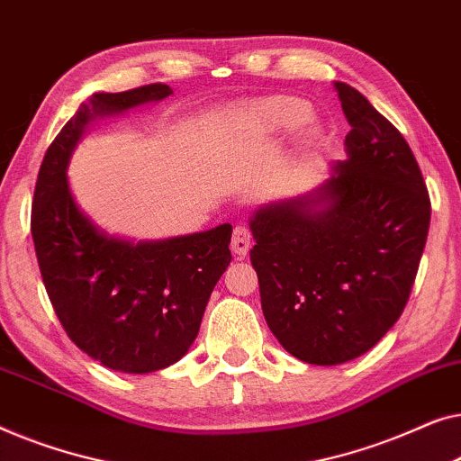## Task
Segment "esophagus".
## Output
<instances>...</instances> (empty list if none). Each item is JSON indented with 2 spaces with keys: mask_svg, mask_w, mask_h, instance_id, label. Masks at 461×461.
Instances as JSON below:
<instances>
[{
  "mask_svg": "<svg viewBox=\"0 0 461 461\" xmlns=\"http://www.w3.org/2000/svg\"><path fill=\"white\" fill-rule=\"evenodd\" d=\"M252 244V233L249 228H244V225H236L231 233V250L236 252V255L244 257L246 252H249Z\"/></svg>",
  "mask_w": 461,
  "mask_h": 461,
  "instance_id": "1",
  "label": "esophagus"
}]
</instances>
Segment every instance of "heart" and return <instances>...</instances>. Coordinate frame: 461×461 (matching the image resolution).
Here are the masks:
<instances>
[{
	"instance_id": "obj_1",
	"label": "heart",
	"mask_w": 461,
	"mask_h": 461,
	"mask_svg": "<svg viewBox=\"0 0 461 461\" xmlns=\"http://www.w3.org/2000/svg\"><path fill=\"white\" fill-rule=\"evenodd\" d=\"M309 106L298 98H271L252 108V119L265 129H290L303 122Z\"/></svg>"
}]
</instances>
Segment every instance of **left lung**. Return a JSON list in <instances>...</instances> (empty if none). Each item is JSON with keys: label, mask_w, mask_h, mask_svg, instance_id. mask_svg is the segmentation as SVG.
<instances>
[{"label": "left lung", "mask_w": 461, "mask_h": 461, "mask_svg": "<svg viewBox=\"0 0 461 461\" xmlns=\"http://www.w3.org/2000/svg\"><path fill=\"white\" fill-rule=\"evenodd\" d=\"M351 131L347 160L311 196L250 221L267 326L290 355L339 366L369 351L403 313L430 228V196L399 129L336 81Z\"/></svg>", "instance_id": "1"}]
</instances>
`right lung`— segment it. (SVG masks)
Here are the masks:
<instances>
[{
  "label": "right lung",
  "instance_id": "1",
  "mask_svg": "<svg viewBox=\"0 0 461 461\" xmlns=\"http://www.w3.org/2000/svg\"><path fill=\"white\" fill-rule=\"evenodd\" d=\"M171 94L150 83L81 104L45 152L31 211L39 271L64 332L89 357L125 374L157 372L187 353L231 261V225L163 242L108 238L75 204L67 165L95 116Z\"/></svg>",
  "mask_w": 461,
  "mask_h": 461
}]
</instances>
